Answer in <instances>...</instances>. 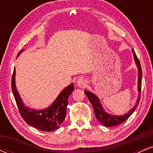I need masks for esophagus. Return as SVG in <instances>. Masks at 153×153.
Masks as SVG:
<instances>
[{
  "label": "esophagus",
  "instance_id": "esophagus-1",
  "mask_svg": "<svg viewBox=\"0 0 153 153\" xmlns=\"http://www.w3.org/2000/svg\"><path fill=\"white\" fill-rule=\"evenodd\" d=\"M77 85L80 88H84L87 85V80L84 78H80L77 80Z\"/></svg>",
  "mask_w": 153,
  "mask_h": 153
}]
</instances>
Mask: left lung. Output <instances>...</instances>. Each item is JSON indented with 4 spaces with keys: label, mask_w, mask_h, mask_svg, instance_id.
<instances>
[{
    "label": "left lung",
    "mask_w": 153,
    "mask_h": 153,
    "mask_svg": "<svg viewBox=\"0 0 153 153\" xmlns=\"http://www.w3.org/2000/svg\"><path fill=\"white\" fill-rule=\"evenodd\" d=\"M131 52L133 53V56H134V62L136 64L137 67L138 68V85H137V90L139 92L138 98L137 100V102L135 105L132 108H131L127 113H126L124 115H112L111 114L107 113L104 108H103L102 104L101 103L100 99H99L96 95H95L94 93L91 92L87 90L85 91V94L87 96L88 99H89L90 102L92 104L93 108L94 110V114L96 116V119L99 122L102 124L105 127H114V126H117L118 124H120L125 122L127 119L129 118L130 116L132 114L133 112L136 109V108L138 106L139 101H140V92H141V85H142V78H143V73H142V68L141 65H140V61L137 57L136 54H135L134 50H131Z\"/></svg>",
    "instance_id": "left-lung-1"
}]
</instances>
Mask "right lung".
<instances>
[{"instance_id": "add662e5", "label": "right lung", "mask_w": 153, "mask_h": 153, "mask_svg": "<svg viewBox=\"0 0 153 153\" xmlns=\"http://www.w3.org/2000/svg\"><path fill=\"white\" fill-rule=\"evenodd\" d=\"M24 50L19 52L17 57ZM15 76L16 69L14 68L11 80L12 91L19 112L24 120L29 125L42 131H52L58 129L65 119L68 98L74 90V83L70 84L65 88L50 106L44 109L37 110L25 106L23 102V100L16 86Z\"/></svg>"}]
</instances>
